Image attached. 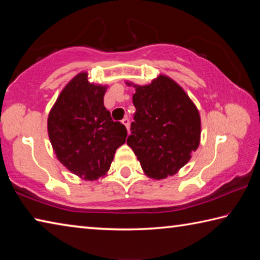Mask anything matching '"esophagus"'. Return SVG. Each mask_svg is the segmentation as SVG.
Here are the masks:
<instances>
[{"label":"esophagus","instance_id":"1","mask_svg":"<svg viewBox=\"0 0 260 260\" xmlns=\"http://www.w3.org/2000/svg\"><path fill=\"white\" fill-rule=\"evenodd\" d=\"M121 122H122V124L125 125V127H126L127 129L129 128V119H128V118H127V117H126V118H124V119L121 120Z\"/></svg>","mask_w":260,"mask_h":260}]
</instances>
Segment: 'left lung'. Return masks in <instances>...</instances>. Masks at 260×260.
<instances>
[{"label":"left lung","instance_id":"8db88e82","mask_svg":"<svg viewBox=\"0 0 260 260\" xmlns=\"http://www.w3.org/2000/svg\"><path fill=\"white\" fill-rule=\"evenodd\" d=\"M134 87L136 112L127 144L149 178L174 175L200 146L199 110L186 91L166 76L150 85Z\"/></svg>","mask_w":260,"mask_h":260}]
</instances>
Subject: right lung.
<instances>
[{
    "label": "right lung",
    "mask_w": 260,
    "mask_h": 260,
    "mask_svg": "<svg viewBox=\"0 0 260 260\" xmlns=\"http://www.w3.org/2000/svg\"><path fill=\"white\" fill-rule=\"evenodd\" d=\"M86 72L70 81L48 117V134L58 160L83 180L107 174L127 129L104 107L105 86L88 81Z\"/></svg>",
    "instance_id": "right-lung-1"
}]
</instances>
